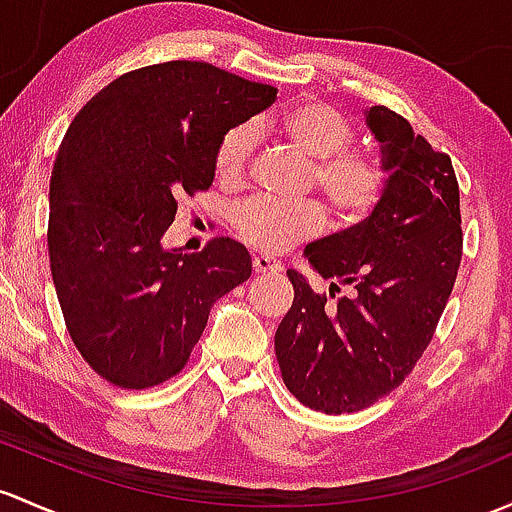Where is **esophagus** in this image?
Masks as SVG:
<instances>
[{
	"label": "esophagus",
	"mask_w": 512,
	"mask_h": 512,
	"mask_svg": "<svg viewBox=\"0 0 512 512\" xmlns=\"http://www.w3.org/2000/svg\"><path fill=\"white\" fill-rule=\"evenodd\" d=\"M252 270H255V274H279L282 272V262L270 255H257L252 260Z\"/></svg>",
	"instance_id": "esophagus-1"
}]
</instances>
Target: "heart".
Wrapping results in <instances>:
<instances>
[{"label": "heart", "mask_w": 512, "mask_h": 512, "mask_svg": "<svg viewBox=\"0 0 512 512\" xmlns=\"http://www.w3.org/2000/svg\"><path fill=\"white\" fill-rule=\"evenodd\" d=\"M272 129L311 161V186L324 206L343 223H358L383 198L387 169L375 154L353 149V125L336 107L321 100H299L279 112ZM255 127L238 125L220 137L215 149V174L223 181H238L247 169ZM242 240L267 252H282L321 228V213L314 203H279L255 196L230 213Z\"/></svg>", "instance_id": "heart-1"}]
</instances>
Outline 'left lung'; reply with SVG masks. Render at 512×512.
Returning a JSON list of instances; mask_svg holds the SVG:
<instances>
[{
  "mask_svg": "<svg viewBox=\"0 0 512 512\" xmlns=\"http://www.w3.org/2000/svg\"><path fill=\"white\" fill-rule=\"evenodd\" d=\"M365 125L380 144L387 184L363 223L306 245L326 301L287 270L294 304L274 333L282 380L316 412H358L390 395L422 358L461 265L459 184L446 154L397 112L375 105Z\"/></svg>",
  "mask_w": 512,
  "mask_h": 512,
  "instance_id": "1",
  "label": "left lung"
}]
</instances>
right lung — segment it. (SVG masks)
<instances>
[{
	"label": "right lung",
	"instance_id": "1",
	"mask_svg": "<svg viewBox=\"0 0 512 512\" xmlns=\"http://www.w3.org/2000/svg\"><path fill=\"white\" fill-rule=\"evenodd\" d=\"M277 88L201 61L120 75L83 105L56 154L48 257L75 348L107 383L144 390L174 378L211 306L252 274L245 245L166 247L176 198L206 191L228 129Z\"/></svg>",
	"mask_w": 512,
	"mask_h": 512
}]
</instances>
